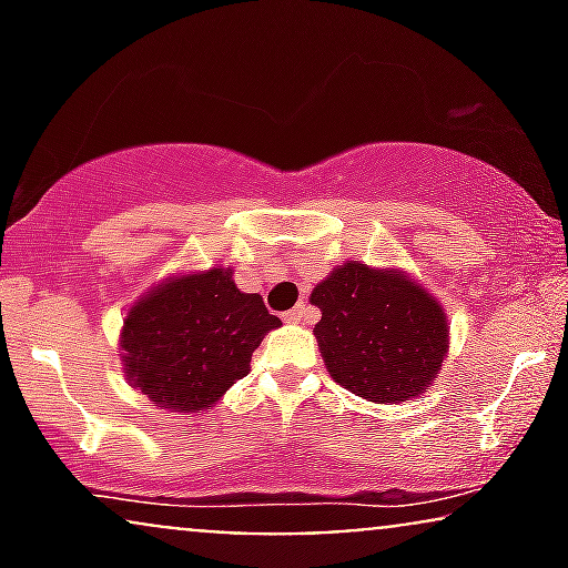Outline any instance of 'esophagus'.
<instances>
[{
	"mask_svg": "<svg viewBox=\"0 0 568 568\" xmlns=\"http://www.w3.org/2000/svg\"><path fill=\"white\" fill-rule=\"evenodd\" d=\"M283 317H285V321H288V323H304V321H310V317H312V310L302 302V304L293 306L291 312H285Z\"/></svg>",
	"mask_w": 568,
	"mask_h": 568,
	"instance_id": "1",
	"label": "esophagus"
}]
</instances>
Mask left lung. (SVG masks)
I'll return each mask as SVG.
<instances>
[{"label":"left lung","instance_id":"left-lung-1","mask_svg":"<svg viewBox=\"0 0 568 568\" xmlns=\"http://www.w3.org/2000/svg\"><path fill=\"white\" fill-rule=\"evenodd\" d=\"M317 344L331 376L374 403L422 395L448 349L440 304L397 272L344 264L312 291Z\"/></svg>","mask_w":568,"mask_h":568}]
</instances>
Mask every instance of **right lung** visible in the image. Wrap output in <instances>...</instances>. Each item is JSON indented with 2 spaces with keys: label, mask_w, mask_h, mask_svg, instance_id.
I'll return each instance as SVG.
<instances>
[{
  "label": "right lung",
  "mask_w": 568,
  "mask_h": 568,
  "mask_svg": "<svg viewBox=\"0 0 568 568\" xmlns=\"http://www.w3.org/2000/svg\"><path fill=\"white\" fill-rule=\"evenodd\" d=\"M258 293H243L230 270L173 277L128 312L125 374L149 400L202 410L251 371L253 349L277 328Z\"/></svg>",
  "instance_id": "obj_1"
}]
</instances>
